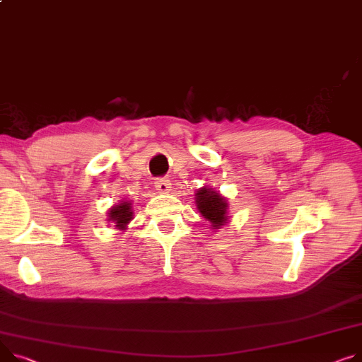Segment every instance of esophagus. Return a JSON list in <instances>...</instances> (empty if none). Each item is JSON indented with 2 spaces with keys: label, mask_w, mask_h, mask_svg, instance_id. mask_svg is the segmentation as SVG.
Returning <instances> with one entry per match:
<instances>
[{
  "label": "esophagus",
  "mask_w": 362,
  "mask_h": 362,
  "mask_svg": "<svg viewBox=\"0 0 362 362\" xmlns=\"http://www.w3.org/2000/svg\"><path fill=\"white\" fill-rule=\"evenodd\" d=\"M170 182L167 179H157L156 180V189L158 190V194H168L170 192Z\"/></svg>",
  "instance_id": "esophagus-1"
}]
</instances>
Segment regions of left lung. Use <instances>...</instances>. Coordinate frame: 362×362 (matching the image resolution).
Returning a JSON list of instances; mask_svg holds the SVG:
<instances>
[{
  "label": "left lung",
  "instance_id": "1",
  "mask_svg": "<svg viewBox=\"0 0 362 362\" xmlns=\"http://www.w3.org/2000/svg\"><path fill=\"white\" fill-rule=\"evenodd\" d=\"M197 206L201 215L211 223L214 230H218L228 221L227 199L211 187H201L197 194Z\"/></svg>",
  "mask_w": 362,
  "mask_h": 362
}]
</instances>
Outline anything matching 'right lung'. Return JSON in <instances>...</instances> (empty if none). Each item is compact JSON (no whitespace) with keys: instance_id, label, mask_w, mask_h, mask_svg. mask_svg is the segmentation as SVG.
Segmentation results:
<instances>
[{"instance_id":"add662e5","label":"right lung","mask_w":362,"mask_h":362,"mask_svg":"<svg viewBox=\"0 0 362 362\" xmlns=\"http://www.w3.org/2000/svg\"><path fill=\"white\" fill-rule=\"evenodd\" d=\"M109 215V221H112L113 224H116L115 227L117 230H125L127 226L129 224V221L132 220V206L131 202H125L120 201L119 205H115L109 209L107 212Z\"/></svg>"}]
</instances>
